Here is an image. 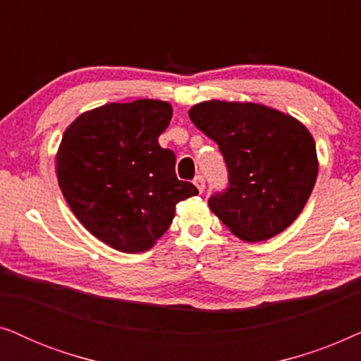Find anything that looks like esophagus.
I'll use <instances>...</instances> for the list:
<instances>
[{"mask_svg":"<svg viewBox=\"0 0 361 361\" xmlns=\"http://www.w3.org/2000/svg\"><path fill=\"white\" fill-rule=\"evenodd\" d=\"M194 184H195L197 189H199V192H204V189H205V179H204V176H195Z\"/></svg>","mask_w":361,"mask_h":361,"instance_id":"34e87169","label":"esophagus"}]
</instances>
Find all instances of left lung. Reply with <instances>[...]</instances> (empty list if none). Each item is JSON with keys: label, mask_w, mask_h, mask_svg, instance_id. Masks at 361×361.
I'll return each instance as SVG.
<instances>
[{"label": "left lung", "mask_w": 361, "mask_h": 361, "mask_svg": "<svg viewBox=\"0 0 361 361\" xmlns=\"http://www.w3.org/2000/svg\"><path fill=\"white\" fill-rule=\"evenodd\" d=\"M194 125L219 145L228 184L209 197L233 235L263 241L288 228L317 179L314 137L302 123L256 103L210 100L192 106Z\"/></svg>", "instance_id": "left-lung-1"}]
</instances>
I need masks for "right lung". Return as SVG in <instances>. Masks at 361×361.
Instances as JSON below:
<instances>
[{
	"instance_id": "obj_1",
	"label": "right lung",
	"mask_w": 361,
	"mask_h": 361,
	"mask_svg": "<svg viewBox=\"0 0 361 361\" xmlns=\"http://www.w3.org/2000/svg\"><path fill=\"white\" fill-rule=\"evenodd\" d=\"M172 118L167 102L110 103L83 113L62 137L57 180L73 215L125 253L152 248L176 205L199 194L176 176V154L157 137Z\"/></svg>"
}]
</instances>
